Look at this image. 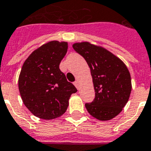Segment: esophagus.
Here are the masks:
<instances>
[{"label": "esophagus", "mask_w": 151, "mask_h": 151, "mask_svg": "<svg viewBox=\"0 0 151 151\" xmlns=\"http://www.w3.org/2000/svg\"><path fill=\"white\" fill-rule=\"evenodd\" d=\"M74 85L76 86V87L78 90L79 89V81H76L74 82Z\"/></svg>", "instance_id": "esophagus-1"}]
</instances>
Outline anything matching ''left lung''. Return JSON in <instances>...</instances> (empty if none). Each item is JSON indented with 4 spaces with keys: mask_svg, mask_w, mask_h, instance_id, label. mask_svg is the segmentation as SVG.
I'll return each mask as SVG.
<instances>
[{
    "mask_svg": "<svg viewBox=\"0 0 151 151\" xmlns=\"http://www.w3.org/2000/svg\"><path fill=\"white\" fill-rule=\"evenodd\" d=\"M72 47L88 65L94 84L95 98L85 104L88 113L99 120L116 117L123 110L132 91L130 72L116 55L89 42H76Z\"/></svg>",
    "mask_w": 151,
    "mask_h": 151,
    "instance_id": "left-lung-1",
    "label": "left lung"
}]
</instances>
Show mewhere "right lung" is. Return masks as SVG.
<instances>
[{
	"label": "right lung",
	"instance_id": "obj_1",
	"mask_svg": "<svg viewBox=\"0 0 151 151\" xmlns=\"http://www.w3.org/2000/svg\"><path fill=\"white\" fill-rule=\"evenodd\" d=\"M67 42H45L26 59L19 76L23 102L32 114L52 120L66 112L70 97L77 91L59 68L68 51Z\"/></svg>",
	"mask_w": 151,
	"mask_h": 151
}]
</instances>
